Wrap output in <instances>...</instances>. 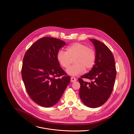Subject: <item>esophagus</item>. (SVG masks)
Returning a JSON list of instances; mask_svg holds the SVG:
<instances>
[{
  "label": "esophagus",
  "mask_w": 134,
  "mask_h": 134,
  "mask_svg": "<svg viewBox=\"0 0 134 134\" xmlns=\"http://www.w3.org/2000/svg\"><path fill=\"white\" fill-rule=\"evenodd\" d=\"M76 81V78H75V77H72L71 78V81L72 82H75V81Z\"/></svg>",
  "instance_id": "1"
}]
</instances>
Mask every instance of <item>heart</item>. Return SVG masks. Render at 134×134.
I'll return each mask as SVG.
<instances>
[{"label":"heart","mask_w":134,"mask_h":134,"mask_svg":"<svg viewBox=\"0 0 134 134\" xmlns=\"http://www.w3.org/2000/svg\"><path fill=\"white\" fill-rule=\"evenodd\" d=\"M57 59L60 64L65 69L70 66L74 59L75 64L66 70V73L75 76L82 73L85 69L89 70L93 66L96 62V52L85 44L76 43L68 47L66 52L59 51Z\"/></svg>","instance_id":"obj_1"}]
</instances>
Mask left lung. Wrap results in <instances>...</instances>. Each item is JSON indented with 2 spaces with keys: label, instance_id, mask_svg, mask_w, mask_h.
Segmentation results:
<instances>
[{
  "label": "left lung",
  "instance_id": "8db88e82",
  "mask_svg": "<svg viewBox=\"0 0 134 134\" xmlns=\"http://www.w3.org/2000/svg\"><path fill=\"white\" fill-rule=\"evenodd\" d=\"M96 49L95 64L90 71L78 78L79 96L83 104L90 108L103 105L109 98L116 77L115 59L109 48L102 42L90 39ZM90 79V82L83 80Z\"/></svg>",
  "mask_w": 134,
  "mask_h": 134
}]
</instances>
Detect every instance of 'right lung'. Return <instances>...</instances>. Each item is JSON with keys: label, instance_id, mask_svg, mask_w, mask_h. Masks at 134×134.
I'll use <instances>...</instances> for the list:
<instances>
[{"label": "right lung", "instance_id": "right-lung-1", "mask_svg": "<svg viewBox=\"0 0 134 134\" xmlns=\"http://www.w3.org/2000/svg\"><path fill=\"white\" fill-rule=\"evenodd\" d=\"M65 45L58 38L43 37L25 54L21 68L25 87L30 98L41 106L49 107L57 104L70 82L71 77L57 59L59 49Z\"/></svg>", "mask_w": 134, "mask_h": 134}]
</instances>
